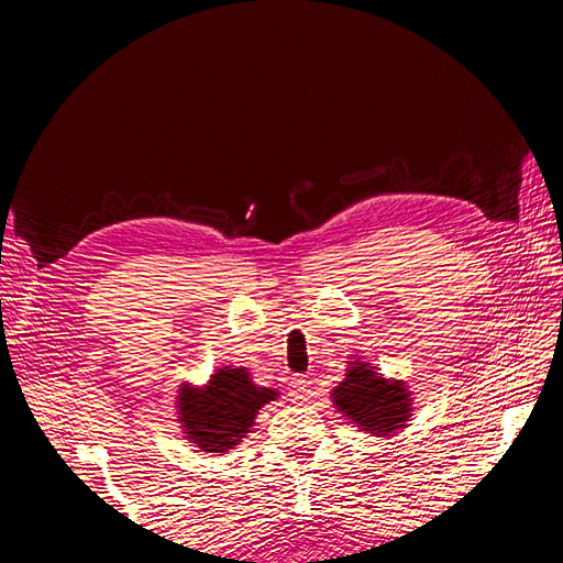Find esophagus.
I'll use <instances>...</instances> for the list:
<instances>
[{
    "instance_id": "obj_1",
    "label": "esophagus",
    "mask_w": 563,
    "mask_h": 563,
    "mask_svg": "<svg viewBox=\"0 0 563 563\" xmlns=\"http://www.w3.org/2000/svg\"><path fill=\"white\" fill-rule=\"evenodd\" d=\"M308 380H305L302 376H294L291 378V387H288V395H291L294 401H305L308 399Z\"/></svg>"
}]
</instances>
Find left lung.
Segmentation results:
<instances>
[{
	"instance_id": "1",
	"label": "left lung",
	"mask_w": 563,
	"mask_h": 563,
	"mask_svg": "<svg viewBox=\"0 0 563 563\" xmlns=\"http://www.w3.org/2000/svg\"><path fill=\"white\" fill-rule=\"evenodd\" d=\"M338 411L350 416L368 434H389L411 418V399L401 380H385L368 364L352 362L347 378L333 389Z\"/></svg>"
}]
</instances>
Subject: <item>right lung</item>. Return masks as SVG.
<instances>
[{
  "label": "right lung",
  "instance_id": "right-lung-1",
  "mask_svg": "<svg viewBox=\"0 0 563 563\" xmlns=\"http://www.w3.org/2000/svg\"><path fill=\"white\" fill-rule=\"evenodd\" d=\"M275 397V389L255 387L246 368H220L203 389H180V422L201 451L225 453L251 432L255 413Z\"/></svg>",
  "mask_w": 563,
  "mask_h": 563
}]
</instances>
